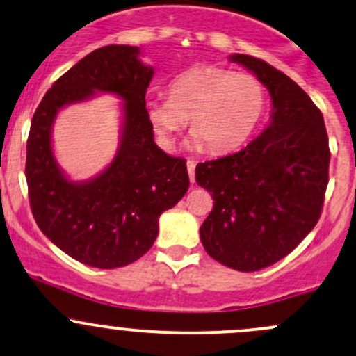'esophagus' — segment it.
Returning <instances> with one entry per match:
<instances>
[{"label": "esophagus", "instance_id": "34e87169", "mask_svg": "<svg viewBox=\"0 0 356 356\" xmlns=\"http://www.w3.org/2000/svg\"><path fill=\"white\" fill-rule=\"evenodd\" d=\"M194 170H196V162H194V160H188V172L191 182H194Z\"/></svg>", "mask_w": 356, "mask_h": 356}]
</instances>
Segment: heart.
<instances>
[{
	"mask_svg": "<svg viewBox=\"0 0 356 356\" xmlns=\"http://www.w3.org/2000/svg\"><path fill=\"white\" fill-rule=\"evenodd\" d=\"M266 111V92L252 74L204 66L175 76L168 99L147 102L149 128L163 148L175 147L188 124L194 147L227 153L242 147L259 126Z\"/></svg>",
	"mask_w": 356,
	"mask_h": 356,
	"instance_id": "obj_1",
	"label": "heart"
}]
</instances>
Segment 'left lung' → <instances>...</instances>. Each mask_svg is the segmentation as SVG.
I'll return each mask as SVG.
<instances>
[{
    "label": "left lung",
    "instance_id": "8db88e82",
    "mask_svg": "<svg viewBox=\"0 0 356 356\" xmlns=\"http://www.w3.org/2000/svg\"><path fill=\"white\" fill-rule=\"evenodd\" d=\"M230 61L269 90L271 122L241 152L196 165L215 201L200 235L213 259L250 273L283 259L316 227L331 153L323 114L291 78L252 56Z\"/></svg>",
    "mask_w": 356,
    "mask_h": 356
}]
</instances>
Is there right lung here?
<instances>
[{
	"label": "right lung",
	"mask_w": 356,
	"mask_h": 356,
	"mask_svg": "<svg viewBox=\"0 0 356 356\" xmlns=\"http://www.w3.org/2000/svg\"><path fill=\"white\" fill-rule=\"evenodd\" d=\"M152 78L140 47H100L54 81L32 118L25 163L32 215L52 244L88 266L114 269L140 259L159 235L160 215L189 188L186 160L153 140L145 100ZM99 91L125 102L122 143L97 178L70 181L54 159L51 124L63 106Z\"/></svg>",
	"instance_id": "1"
}]
</instances>
